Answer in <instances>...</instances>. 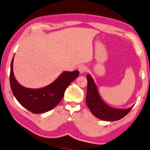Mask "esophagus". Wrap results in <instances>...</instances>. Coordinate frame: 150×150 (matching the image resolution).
<instances>
[{"label": "esophagus", "instance_id": "obj_1", "mask_svg": "<svg viewBox=\"0 0 150 150\" xmlns=\"http://www.w3.org/2000/svg\"><path fill=\"white\" fill-rule=\"evenodd\" d=\"M79 70L80 71L81 74H83L84 72H86L87 71V67L84 64H81L79 67Z\"/></svg>", "mask_w": 150, "mask_h": 150}]
</instances>
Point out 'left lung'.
<instances>
[{"label": "left lung", "mask_w": 150, "mask_h": 150, "mask_svg": "<svg viewBox=\"0 0 150 150\" xmlns=\"http://www.w3.org/2000/svg\"><path fill=\"white\" fill-rule=\"evenodd\" d=\"M88 88L86 95V104L90 111L95 117L105 121H115L126 116L132 107L129 108H115L108 106L101 99L98 92L97 87L92 78L91 75L88 74Z\"/></svg>", "instance_id": "1"}]
</instances>
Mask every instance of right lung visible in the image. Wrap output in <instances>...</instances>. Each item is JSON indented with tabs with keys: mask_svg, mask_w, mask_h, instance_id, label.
Wrapping results in <instances>:
<instances>
[{
	"mask_svg": "<svg viewBox=\"0 0 150 150\" xmlns=\"http://www.w3.org/2000/svg\"><path fill=\"white\" fill-rule=\"evenodd\" d=\"M13 57L10 67V82L12 92L18 102L33 113L38 114L52 110L62 100L67 86L78 77L79 71H63L55 80L38 89L25 88L14 77Z\"/></svg>",
	"mask_w": 150,
	"mask_h": 150,
	"instance_id": "add662e5",
	"label": "right lung"
}]
</instances>
